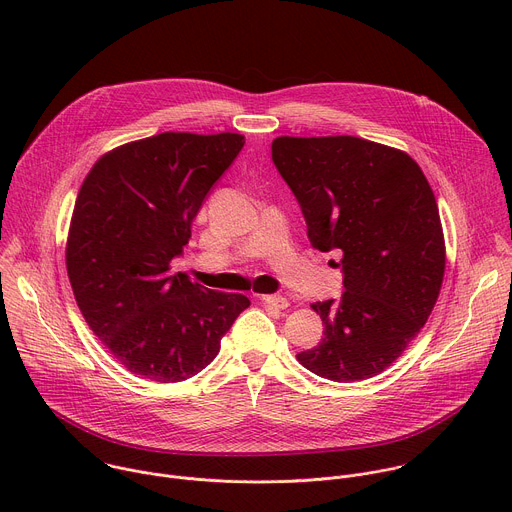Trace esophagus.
Returning a JSON list of instances; mask_svg holds the SVG:
<instances>
[{
	"mask_svg": "<svg viewBox=\"0 0 512 512\" xmlns=\"http://www.w3.org/2000/svg\"><path fill=\"white\" fill-rule=\"evenodd\" d=\"M259 300L265 306H271V308H277V310H285L289 306V300L283 298V296H259Z\"/></svg>",
	"mask_w": 512,
	"mask_h": 512,
	"instance_id": "esophagus-1",
	"label": "esophagus"
}]
</instances>
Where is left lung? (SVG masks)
<instances>
[{"label": "left lung", "instance_id": "obj_1", "mask_svg": "<svg viewBox=\"0 0 512 512\" xmlns=\"http://www.w3.org/2000/svg\"><path fill=\"white\" fill-rule=\"evenodd\" d=\"M271 158L312 247L336 249L344 271L340 302L312 304L324 338L298 360L336 383L371 379L403 354L440 296L446 243L433 190L409 154L352 135H281Z\"/></svg>", "mask_w": 512, "mask_h": 512}]
</instances>
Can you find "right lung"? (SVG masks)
Returning <instances> with one entry per match:
<instances>
[{
    "label": "right lung",
    "instance_id": "add662e5",
    "mask_svg": "<svg viewBox=\"0 0 512 512\" xmlns=\"http://www.w3.org/2000/svg\"><path fill=\"white\" fill-rule=\"evenodd\" d=\"M243 145L239 133H158L101 156L79 190L66 239L72 294L93 334L135 377L180 383L198 375L251 306L243 294L170 275L208 190Z\"/></svg>",
    "mask_w": 512,
    "mask_h": 512
}]
</instances>
